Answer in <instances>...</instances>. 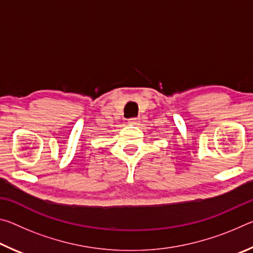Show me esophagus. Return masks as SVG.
Instances as JSON below:
<instances>
[{"label":"esophagus","instance_id":"obj_1","mask_svg":"<svg viewBox=\"0 0 253 253\" xmlns=\"http://www.w3.org/2000/svg\"><path fill=\"white\" fill-rule=\"evenodd\" d=\"M128 124H129V125H138L139 119L138 118H130V119H128Z\"/></svg>","mask_w":253,"mask_h":253}]
</instances>
